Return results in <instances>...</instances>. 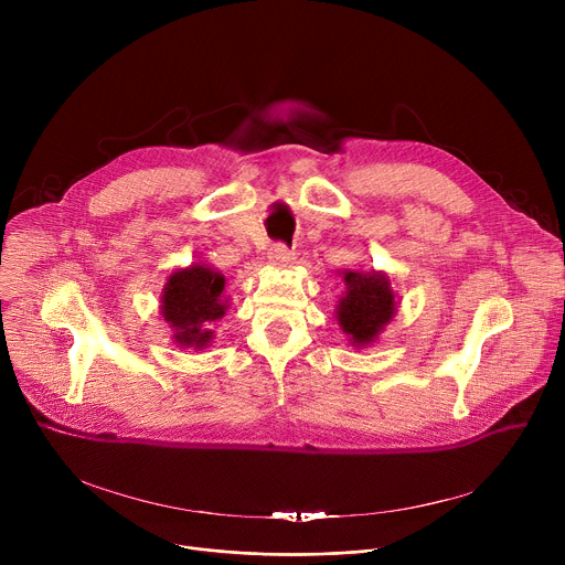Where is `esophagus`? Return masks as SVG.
<instances>
[{
	"instance_id": "34e87169",
	"label": "esophagus",
	"mask_w": 565,
	"mask_h": 565,
	"mask_svg": "<svg viewBox=\"0 0 565 565\" xmlns=\"http://www.w3.org/2000/svg\"><path fill=\"white\" fill-rule=\"evenodd\" d=\"M267 260L277 267H288L295 260V252L288 249L284 243H275L270 247V252H267Z\"/></svg>"
}]
</instances>
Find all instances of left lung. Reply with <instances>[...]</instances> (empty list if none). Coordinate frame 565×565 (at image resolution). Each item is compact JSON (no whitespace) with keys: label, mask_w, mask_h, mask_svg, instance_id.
I'll return each mask as SVG.
<instances>
[{"label":"left lung","mask_w":565,"mask_h":565,"mask_svg":"<svg viewBox=\"0 0 565 565\" xmlns=\"http://www.w3.org/2000/svg\"><path fill=\"white\" fill-rule=\"evenodd\" d=\"M345 298L339 305V322L352 343L373 341L394 316V292L390 279L369 273H345Z\"/></svg>","instance_id":"left-lung-1"}]
</instances>
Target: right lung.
Listing matches in <instances>:
<instances>
[{"label":"right lung","mask_w":565,"mask_h":565,"mask_svg":"<svg viewBox=\"0 0 565 565\" xmlns=\"http://www.w3.org/2000/svg\"><path fill=\"white\" fill-rule=\"evenodd\" d=\"M224 277L211 267L192 265L190 270L173 273L162 295V316L175 330L173 339L181 345L203 348L213 332L207 324L224 316L222 300Z\"/></svg>","instance_id":"obj_1"}]
</instances>
